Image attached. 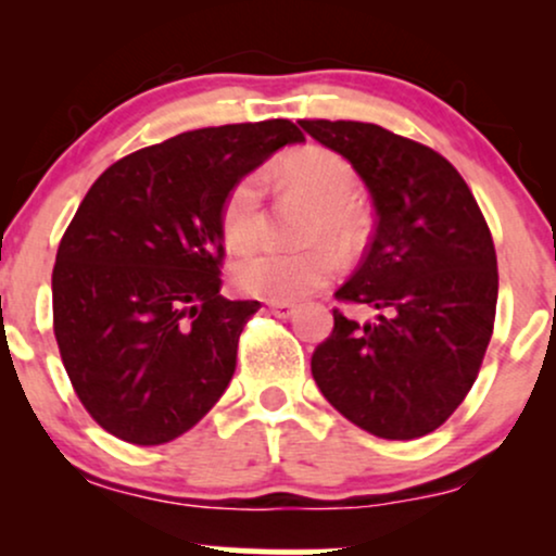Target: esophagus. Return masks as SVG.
<instances>
[{
  "mask_svg": "<svg viewBox=\"0 0 556 556\" xmlns=\"http://www.w3.org/2000/svg\"><path fill=\"white\" fill-rule=\"evenodd\" d=\"M269 311H271L274 316L287 318V316L295 314V303H290V300H271V303H269Z\"/></svg>",
  "mask_w": 556,
  "mask_h": 556,
  "instance_id": "obj_1",
  "label": "esophagus"
}]
</instances>
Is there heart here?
Instances as JSON below:
<instances>
[{
	"label": "heart",
	"mask_w": 556,
	"mask_h": 556,
	"mask_svg": "<svg viewBox=\"0 0 556 556\" xmlns=\"http://www.w3.org/2000/svg\"><path fill=\"white\" fill-rule=\"evenodd\" d=\"M285 180L316 203L311 240L327 238L340 248L361 240L363 212L358 206V175L348 159L329 149H303L282 164ZM219 227L235 251H248L264 232V177L258 172L240 177L222 203ZM337 256L327 245L285 251L261 248L235 266V285L248 295L264 300H298L334 277Z\"/></svg>",
	"instance_id": "heart-1"
}]
</instances>
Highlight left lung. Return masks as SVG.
<instances>
[{"label":"left lung","mask_w":556,"mask_h":556,"mask_svg":"<svg viewBox=\"0 0 556 556\" xmlns=\"http://www.w3.org/2000/svg\"><path fill=\"white\" fill-rule=\"evenodd\" d=\"M353 164L371 193L366 256L334 298L368 305L358 324L334 308L311 374L344 418L381 439L437 431L468 397L496 316V251L460 172L442 154L384 127L300 119Z\"/></svg>","instance_id":"obj_1"}]
</instances>
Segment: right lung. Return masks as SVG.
Instances as JSON below:
<instances>
[{
	"mask_svg": "<svg viewBox=\"0 0 556 556\" xmlns=\"http://www.w3.org/2000/svg\"><path fill=\"white\" fill-rule=\"evenodd\" d=\"M290 119L180 132L114 162L62 235L54 337L96 424L138 446L182 437L225 394L258 300L219 295V212L285 143Z\"/></svg>",
	"mask_w": 556,
	"mask_h": 556,
	"instance_id": "1",
	"label": "right lung"
}]
</instances>
